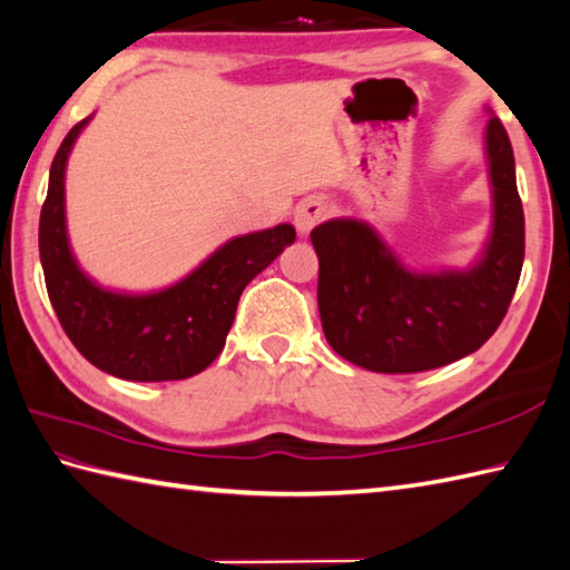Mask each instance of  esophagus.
<instances>
[{"label": "esophagus", "instance_id": "1", "mask_svg": "<svg viewBox=\"0 0 570 570\" xmlns=\"http://www.w3.org/2000/svg\"><path fill=\"white\" fill-rule=\"evenodd\" d=\"M330 216V204L321 196H311L301 202L294 210V225L301 235H308L317 223H323Z\"/></svg>", "mask_w": 570, "mask_h": 570}]
</instances>
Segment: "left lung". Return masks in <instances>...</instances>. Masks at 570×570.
Instances as JSON below:
<instances>
[{"instance_id": "8db88e82", "label": "left lung", "mask_w": 570, "mask_h": 570, "mask_svg": "<svg viewBox=\"0 0 570 570\" xmlns=\"http://www.w3.org/2000/svg\"><path fill=\"white\" fill-rule=\"evenodd\" d=\"M495 198L493 237L471 272L413 274L360 220L311 230L317 311L340 356L379 374H417L485 345L505 317L524 262V210L500 118L488 124Z\"/></svg>"}]
</instances>
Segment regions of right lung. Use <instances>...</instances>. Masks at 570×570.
Listing matches in <instances>:
<instances>
[{
	"label": "right lung",
	"mask_w": 570,
	"mask_h": 570,
	"mask_svg": "<svg viewBox=\"0 0 570 570\" xmlns=\"http://www.w3.org/2000/svg\"><path fill=\"white\" fill-rule=\"evenodd\" d=\"M87 121H79L50 165L38 247L48 298L77 352L126 381L189 379L216 360L243 288L296 240L294 225L235 237L187 279L160 294L118 296L77 269L65 235V163Z\"/></svg>",
	"instance_id": "1"
}]
</instances>
